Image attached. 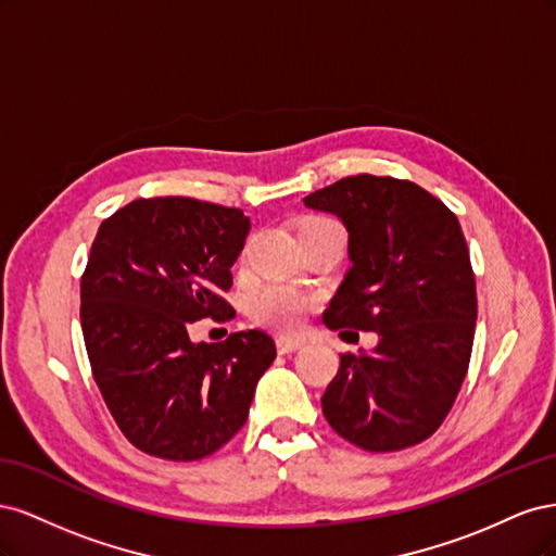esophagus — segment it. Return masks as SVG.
Segmentation results:
<instances>
[{
  "instance_id": "obj_1",
  "label": "esophagus",
  "mask_w": 556,
  "mask_h": 556,
  "mask_svg": "<svg viewBox=\"0 0 556 556\" xmlns=\"http://www.w3.org/2000/svg\"><path fill=\"white\" fill-rule=\"evenodd\" d=\"M276 348H278L280 355H288V352H294V350H299V348H304V341L290 339V336H278V339H276Z\"/></svg>"
}]
</instances>
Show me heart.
Here are the masks:
<instances>
[{"label":"heart","mask_w":556,"mask_h":556,"mask_svg":"<svg viewBox=\"0 0 556 556\" xmlns=\"http://www.w3.org/2000/svg\"><path fill=\"white\" fill-rule=\"evenodd\" d=\"M306 231H341L329 217H306L299 227V233ZM313 308V299L290 285H266L250 301V317L257 325L294 331L304 325V317Z\"/></svg>","instance_id":"1"}]
</instances>
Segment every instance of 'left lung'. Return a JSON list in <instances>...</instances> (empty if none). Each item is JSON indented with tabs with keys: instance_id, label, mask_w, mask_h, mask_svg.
I'll return each mask as SVG.
<instances>
[{
	"instance_id": "1",
	"label": "left lung",
	"mask_w": 556,
	"mask_h": 556,
	"mask_svg": "<svg viewBox=\"0 0 556 556\" xmlns=\"http://www.w3.org/2000/svg\"><path fill=\"white\" fill-rule=\"evenodd\" d=\"M304 204L333 213L350 237L352 266L325 325L378 333L371 352L341 355L323 396L327 422L368 452L427 441L462 390L476 333V276L457 215L410 180L371 174Z\"/></svg>"
}]
</instances>
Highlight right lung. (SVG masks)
Instances as JSON below:
<instances>
[{"mask_svg":"<svg viewBox=\"0 0 556 556\" xmlns=\"http://www.w3.org/2000/svg\"><path fill=\"white\" fill-rule=\"evenodd\" d=\"M250 220L190 197L137 199L99 227L80 278V327L115 425L146 454L197 462L248 419L276 343L260 329L192 343V323L233 315L231 288Z\"/></svg>","mask_w":556,"mask_h":556,"instance_id":"obj_1","label":"right lung"}]
</instances>
